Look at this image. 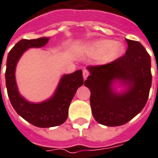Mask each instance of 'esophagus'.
I'll list each match as a JSON object with an SVG mask.
<instances>
[{"label": "esophagus", "instance_id": "esophagus-1", "mask_svg": "<svg viewBox=\"0 0 158 158\" xmlns=\"http://www.w3.org/2000/svg\"><path fill=\"white\" fill-rule=\"evenodd\" d=\"M88 76H89V72H88V70L84 69V70H83V77H84V79H86Z\"/></svg>", "mask_w": 158, "mask_h": 158}]
</instances>
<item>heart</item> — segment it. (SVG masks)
I'll use <instances>...</instances> for the list:
<instances>
[{"label": "heart", "mask_w": 158, "mask_h": 158, "mask_svg": "<svg viewBox=\"0 0 158 158\" xmlns=\"http://www.w3.org/2000/svg\"><path fill=\"white\" fill-rule=\"evenodd\" d=\"M88 54L96 56L100 64H109L123 55L124 45L122 42L110 40H98L91 42L86 48Z\"/></svg>", "instance_id": "b5f03b06"}]
</instances>
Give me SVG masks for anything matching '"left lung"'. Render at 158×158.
Returning <instances> with one entry per match:
<instances>
[{
  "instance_id": "8db88e82",
  "label": "left lung",
  "mask_w": 158,
  "mask_h": 158,
  "mask_svg": "<svg viewBox=\"0 0 158 158\" xmlns=\"http://www.w3.org/2000/svg\"><path fill=\"white\" fill-rule=\"evenodd\" d=\"M125 55L102 66L87 67L85 85L96 122L109 127L130 121L146 106L152 86L151 56L139 42L125 39Z\"/></svg>"
}]
</instances>
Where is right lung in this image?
<instances>
[{
    "label": "right lung",
    "instance_id": "1",
    "mask_svg": "<svg viewBox=\"0 0 158 158\" xmlns=\"http://www.w3.org/2000/svg\"><path fill=\"white\" fill-rule=\"evenodd\" d=\"M50 38L21 40L10 51L6 60V85L12 106L19 116L40 128H50L62 124L68 118L69 107L78 88L84 84L82 70L63 74L50 98L40 102H32L20 94L16 81V68L23 54L29 49L41 48Z\"/></svg>",
    "mask_w": 158,
    "mask_h": 158
}]
</instances>
